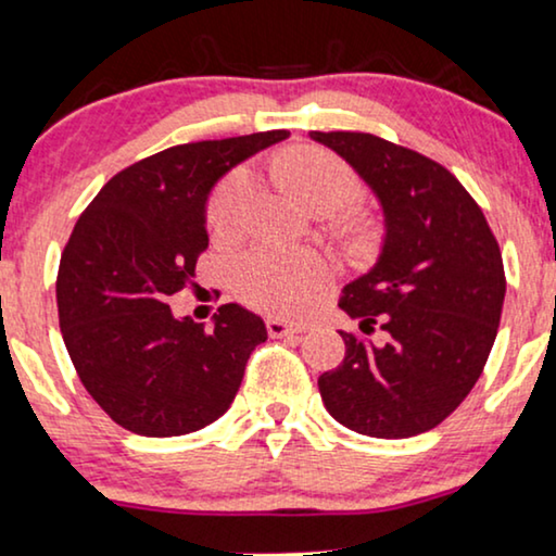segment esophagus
Masks as SVG:
<instances>
[{"instance_id":"34e87169","label":"esophagus","mask_w":556,"mask_h":556,"mask_svg":"<svg viewBox=\"0 0 556 556\" xmlns=\"http://www.w3.org/2000/svg\"><path fill=\"white\" fill-rule=\"evenodd\" d=\"M266 332H269L271 338H287V336H300V332H305V328H302V325L279 320V317H266Z\"/></svg>"}]
</instances>
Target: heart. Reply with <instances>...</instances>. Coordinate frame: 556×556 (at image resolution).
Here are the masks:
<instances>
[{"mask_svg": "<svg viewBox=\"0 0 556 556\" xmlns=\"http://www.w3.org/2000/svg\"><path fill=\"white\" fill-rule=\"evenodd\" d=\"M285 177L315 211H336L361 195V182L348 162L325 150H302L285 162ZM256 175L233 169L218 182L208 203L213 233L231 236L247 224L256 201ZM330 262L313 251H294L277 243H258L233 262V292L251 307L266 313H300L313 292L330 277Z\"/></svg>", "mask_w": 556, "mask_h": 556, "instance_id": "b5f03b06", "label": "heart"}]
</instances>
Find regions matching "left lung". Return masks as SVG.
Wrapping results in <instances>:
<instances>
[{"label":"left lung","instance_id":"8db88e82","mask_svg":"<svg viewBox=\"0 0 556 556\" xmlns=\"http://www.w3.org/2000/svg\"><path fill=\"white\" fill-rule=\"evenodd\" d=\"M376 192L387 236L374 269L338 305L361 330L345 358L317 379L340 425L404 440L447 419L483 374L498 332L506 274L498 241L460 180L425 154L364 131H309Z\"/></svg>","mask_w":556,"mask_h":556}]
</instances>
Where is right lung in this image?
Wrapping results in <instances>:
<instances>
[{
    "instance_id": "1",
    "label": "right lung",
    "mask_w": 556,
    "mask_h": 556,
    "mask_svg": "<svg viewBox=\"0 0 556 556\" xmlns=\"http://www.w3.org/2000/svg\"><path fill=\"white\" fill-rule=\"evenodd\" d=\"M287 137L169 147L116 173L80 213L58 269V320L80 383L118 427L177 438L231 406L264 320L231 302L205 330L175 320L167 300L192 285L208 249L205 201L218 177Z\"/></svg>"
}]
</instances>
